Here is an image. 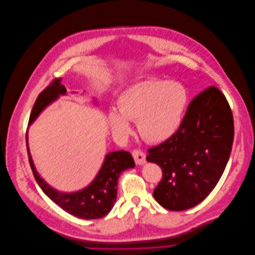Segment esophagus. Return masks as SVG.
<instances>
[{"label": "esophagus", "mask_w": 255, "mask_h": 255, "mask_svg": "<svg viewBox=\"0 0 255 255\" xmlns=\"http://www.w3.org/2000/svg\"><path fill=\"white\" fill-rule=\"evenodd\" d=\"M132 157H134V160L136 162V164L138 165H142L145 162H146V155H145V152L141 149H134L131 152Z\"/></svg>", "instance_id": "34e87169"}]
</instances>
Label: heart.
<instances>
[{
  "mask_svg": "<svg viewBox=\"0 0 255 255\" xmlns=\"http://www.w3.org/2000/svg\"><path fill=\"white\" fill-rule=\"evenodd\" d=\"M188 100V91L180 83L159 79L142 81L119 95V112H109V123L116 134L124 136L130 129L128 120L137 121L145 140L163 142L178 130Z\"/></svg>",
  "mask_w": 255,
  "mask_h": 255,
  "instance_id": "obj_1",
  "label": "heart"
}]
</instances>
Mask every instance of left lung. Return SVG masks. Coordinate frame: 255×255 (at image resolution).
Wrapping results in <instances>:
<instances>
[{
	"label": "left lung",
	"mask_w": 255,
	"mask_h": 255,
	"mask_svg": "<svg viewBox=\"0 0 255 255\" xmlns=\"http://www.w3.org/2000/svg\"><path fill=\"white\" fill-rule=\"evenodd\" d=\"M234 136L224 94L211 86L196 95L175 134L147 150L146 160L163 172L154 199L169 211H185L204 200L224 172Z\"/></svg>",
	"instance_id": "1"
}]
</instances>
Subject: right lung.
Listing matches in <instances>:
<instances>
[{"mask_svg":"<svg viewBox=\"0 0 255 255\" xmlns=\"http://www.w3.org/2000/svg\"><path fill=\"white\" fill-rule=\"evenodd\" d=\"M65 93L66 88L64 85H61V79L53 80L52 83L39 93L36 100L31 111L29 126L46 106L57 100L59 95H64ZM26 142L29 163L34 177L41 190L60 208L82 219H99L110 212L116 201L117 184L120 174L127 169L135 167L134 159L128 151L118 150L110 152L106 155L99 174L87 188L76 193H62L48 186L35 170L28 147L27 135Z\"/></svg>","mask_w":255,"mask_h":255,"instance_id":"1","label":"right lung"}]
</instances>
